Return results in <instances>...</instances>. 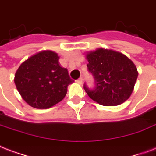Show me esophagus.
<instances>
[{
  "mask_svg": "<svg viewBox=\"0 0 156 156\" xmlns=\"http://www.w3.org/2000/svg\"><path fill=\"white\" fill-rule=\"evenodd\" d=\"M76 82H77V83H78V84H81L82 82H83V79H82V77H80V78H79V79L77 80Z\"/></svg>",
  "mask_w": 156,
  "mask_h": 156,
  "instance_id": "obj_1",
  "label": "esophagus"
}]
</instances>
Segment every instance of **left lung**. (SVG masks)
Returning <instances> with one entry per match:
<instances>
[{"instance_id": "8db88e82", "label": "left lung", "mask_w": 156, "mask_h": 156, "mask_svg": "<svg viewBox=\"0 0 156 156\" xmlns=\"http://www.w3.org/2000/svg\"><path fill=\"white\" fill-rule=\"evenodd\" d=\"M89 72L94 76L96 87L84 89L89 97L102 106L112 107L124 102L131 96L138 72L127 56L112 49L98 48L88 52Z\"/></svg>"}]
</instances>
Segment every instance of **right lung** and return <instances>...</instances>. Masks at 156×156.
<instances>
[{
    "mask_svg": "<svg viewBox=\"0 0 156 156\" xmlns=\"http://www.w3.org/2000/svg\"><path fill=\"white\" fill-rule=\"evenodd\" d=\"M58 60L55 52L41 51L25 60L15 72L17 89L31 107L47 109L61 102L67 94V86L74 80Z\"/></svg>",
    "mask_w": 156,
    "mask_h": 156,
    "instance_id": "obj_1",
    "label": "right lung"
}]
</instances>
